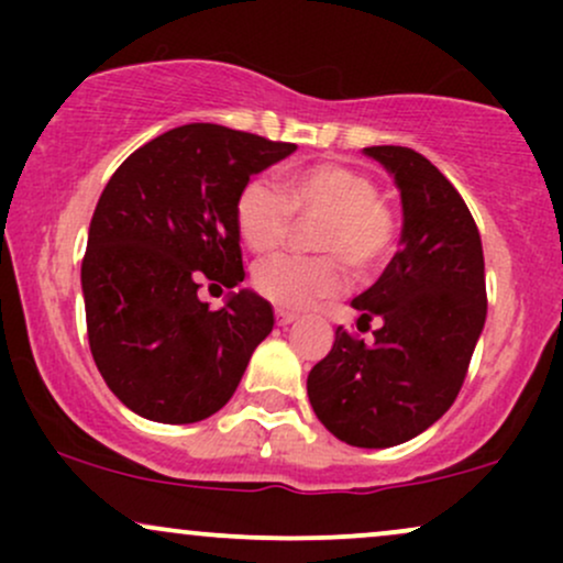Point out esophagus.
<instances>
[{"label":"esophagus","mask_w":563,"mask_h":563,"mask_svg":"<svg viewBox=\"0 0 563 563\" xmlns=\"http://www.w3.org/2000/svg\"><path fill=\"white\" fill-rule=\"evenodd\" d=\"M296 320H299V318H296L294 312H286V309H277V325L288 328V325H294Z\"/></svg>","instance_id":"34e87169"}]
</instances>
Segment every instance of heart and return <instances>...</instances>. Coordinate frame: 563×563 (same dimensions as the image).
I'll list each match as a JSON object with an SVG mask.
<instances>
[{"instance_id":"obj_1","label":"heart","mask_w":563,"mask_h":563,"mask_svg":"<svg viewBox=\"0 0 563 563\" xmlns=\"http://www.w3.org/2000/svg\"><path fill=\"white\" fill-rule=\"evenodd\" d=\"M294 217H320L312 245L331 256L277 254L256 264L254 286L283 309H307L341 290L339 262L354 277L384 264L394 243V217L378 200V187L363 172L344 164H314L286 172L277 190L249 183L235 200V228L256 254L273 251L288 238Z\"/></svg>"}]
</instances>
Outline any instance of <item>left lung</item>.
Listing matches in <instances>:
<instances>
[{"label": "left lung", "mask_w": 563, "mask_h": 563, "mask_svg": "<svg viewBox=\"0 0 563 563\" xmlns=\"http://www.w3.org/2000/svg\"><path fill=\"white\" fill-rule=\"evenodd\" d=\"M402 200V238L384 275L352 307L373 341L335 331L309 371L314 416L352 448H394L437 423L455 402L487 318L484 254L468 206L421 153L365 147Z\"/></svg>", "instance_id": "8db88e82"}]
</instances>
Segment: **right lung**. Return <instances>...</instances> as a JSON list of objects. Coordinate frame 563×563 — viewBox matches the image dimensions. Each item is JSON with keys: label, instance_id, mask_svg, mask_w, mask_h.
<instances>
[{"label": "right lung", "instance_id": "obj_1", "mask_svg": "<svg viewBox=\"0 0 563 563\" xmlns=\"http://www.w3.org/2000/svg\"><path fill=\"white\" fill-rule=\"evenodd\" d=\"M296 151L219 124H185L115 169L81 262L89 349L108 389L156 423H196L230 402L275 325L254 290L224 307L200 280L243 283L235 200L254 174Z\"/></svg>", "mask_w": 563, "mask_h": 563}]
</instances>
